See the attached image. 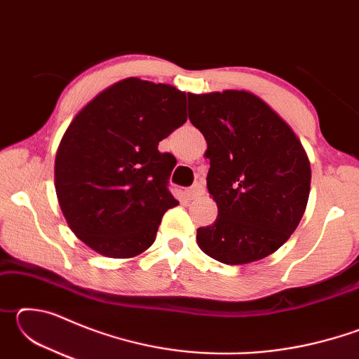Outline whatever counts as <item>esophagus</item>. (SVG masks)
Instances as JSON below:
<instances>
[{"label":"esophagus","instance_id":"obj_1","mask_svg":"<svg viewBox=\"0 0 359 359\" xmlns=\"http://www.w3.org/2000/svg\"><path fill=\"white\" fill-rule=\"evenodd\" d=\"M204 191H205V187H204V182H196V184H194L190 190H188V193H187V196L190 198V199H194V198H198V196H201V194H204Z\"/></svg>","mask_w":359,"mask_h":359}]
</instances>
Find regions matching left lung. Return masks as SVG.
<instances>
[{
  "instance_id": "left-lung-1",
  "label": "left lung",
  "mask_w": 359,
  "mask_h": 359,
  "mask_svg": "<svg viewBox=\"0 0 359 359\" xmlns=\"http://www.w3.org/2000/svg\"><path fill=\"white\" fill-rule=\"evenodd\" d=\"M188 118L208 142V188L217 220L198 228L201 250L248 264L278 250L299 224L311 193V163L294 131L257 95H188Z\"/></svg>"
}]
</instances>
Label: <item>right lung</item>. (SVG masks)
<instances>
[{"label": "right lung", "mask_w": 359, "mask_h": 359, "mask_svg": "<svg viewBox=\"0 0 359 359\" xmlns=\"http://www.w3.org/2000/svg\"><path fill=\"white\" fill-rule=\"evenodd\" d=\"M187 95L137 77L111 85L88 102L62 137L55 190L79 239L107 258H131L154 244L175 166L158 144L187 121Z\"/></svg>", "instance_id": "obj_1"}]
</instances>
